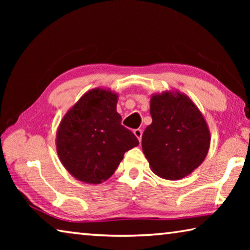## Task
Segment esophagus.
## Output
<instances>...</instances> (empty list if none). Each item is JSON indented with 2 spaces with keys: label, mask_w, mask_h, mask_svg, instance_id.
<instances>
[{
  "label": "esophagus",
  "mask_w": 250,
  "mask_h": 250,
  "mask_svg": "<svg viewBox=\"0 0 250 250\" xmlns=\"http://www.w3.org/2000/svg\"><path fill=\"white\" fill-rule=\"evenodd\" d=\"M133 133L135 137H137V139L139 140V142H141V138H142V130L140 129H135L133 130Z\"/></svg>",
  "instance_id": "esophagus-1"
}]
</instances>
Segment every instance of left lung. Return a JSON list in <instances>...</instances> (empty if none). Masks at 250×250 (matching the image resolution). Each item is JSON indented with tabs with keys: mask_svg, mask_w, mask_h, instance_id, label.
Returning a JSON list of instances; mask_svg holds the SVG:
<instances>
[{
	"mask_svg": "<svg viewBox=\"0 0 250 250\" xmlns=\"http://www.w3.org/2000/svg\"><path fill=\"white\" fill-rule=\"evenodd\" d=\"M152 124L142 134V150L151 171L164 180L176 181L197 168L209 150L210 132L193 100L179 90L153 94Z\"/></svg>",
	"mask_w": 250,
	"mask_h": 250,
	"instance_id": "1",
	"label": "left lung"
}]
</instances>
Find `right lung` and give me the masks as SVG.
Returning <instances> with one entry per match:
<instances>
[{
	"label": "right lung",
	"instance_id": "add662e5",
	"mask_svg": "<svg viewBox=\"0 0 250 250\" xmlns=\"http://www.w3.org/2000/svg\"><path fill=\"white\" fill-rule=\"evenodd\" d=\"M118 94L94 88L62 117L56 132V151L64 167L76 180L100 184L117 170L138 139L121 125Z\"/></svg>",
	"mask_w": 250,
	"mask_h": 250
}]
</instances>
